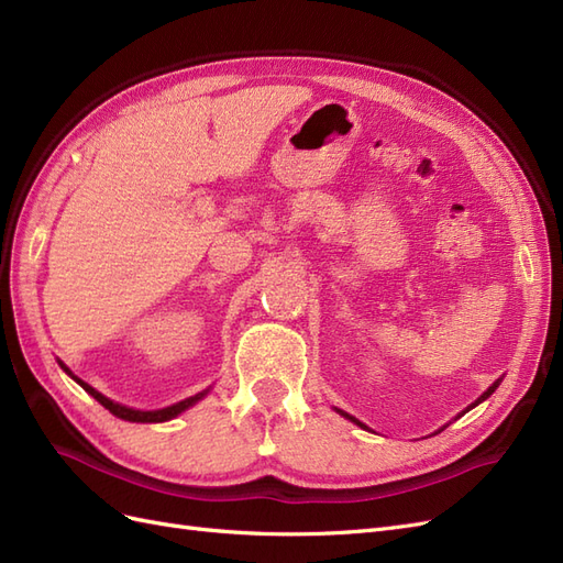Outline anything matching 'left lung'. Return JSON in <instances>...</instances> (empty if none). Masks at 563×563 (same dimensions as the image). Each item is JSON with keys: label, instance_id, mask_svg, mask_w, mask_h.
<instances>
[{"label": "left lung", "instance_id": "obj_1", "mask_svg": "<svg viewBox=\"0 0 563 563\" xmlns=\"http://www.w3.org/2000/svg\"><path fill=\"white\" fill-rule=\"evenodd\" d=\"M498 385H500V378H498V380H496V383H493V385H490V387H488V389H486V391H484V395H482V397H479V399H476V401H474V404H472V406H470V408H474V406H476V404H482V401H484V399H488V397H490V395H493V391H496V389H498ZM470 408H467V411H470ZM335 411H338V413H340V416H345V418H347V420H352V422H356V424H360V428H364V430H366V424H364V422H360V420H356V418H354V416H347V413H345V411H340V408H335ZM463 413H465V411H463ZM463 413H460V416H463Z\"/></svg>", "mask_w": 563, "mask_h": 563}]
</instances>
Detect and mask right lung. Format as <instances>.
Instances as JSON below:
<instances>
[{
  "label": "right lung",
  "instance_id": "1",
  "mask_svg": "<svg viewBox=\"0 0 563 563\" xmlns=\"http://www.w3.org/2000/svg\"><path fill=\"white\" fill-rule=\"evenodd\" d=\"M60 364V368L67 373V376H73V371L67 368L63 362H58ZM73 380H77L84 389L89 391V395L98 401V404H103L108 411L112 413V416H117V418H122V420H129V422H166V420H172V418H176V416H180L183 411H187V408L190 406H195L199 399H203L209 395V389H203V391H199V395H195V397H187V399H183V401H178V404H174V406H166V408H157V411H135V408H129V406H122V404H117V401H112V399H108L106 395H100L98 389H93L89 383H84V380H79L77 376H73Z\"/></svg>",
  "mask_w": 563,
  "mask_h": 563
}]
</instances>
